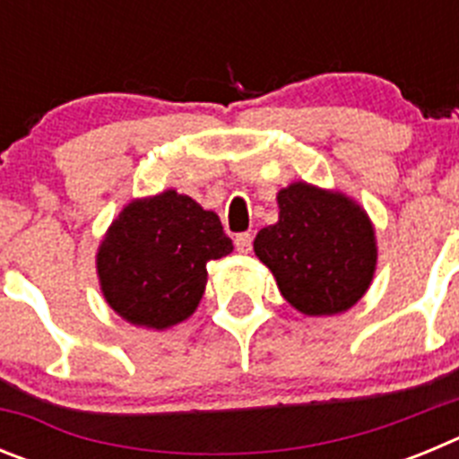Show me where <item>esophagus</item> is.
<instances>
[{
    "label": "esophagus",
    "mask_w": 459,
    "mask_h": 459,
    "mask_svg": "<svg viewBox=\"0 0 459 459\" xmlns=\"http://www.w3.org/2000/svg\"><path fill=\"white\" fill-rule=\"evenodd\" d=\"M234 246H237L238 253H250V248H253V234H237V237H234Z\"/></svg>",
    "instance_id": "34e87169"
}]
</instances>
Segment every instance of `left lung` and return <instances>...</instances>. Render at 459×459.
<instances>
[{
  "mask_svg": "<svg viewBox=\"0 0 459 459\" xmlns=\"http://www.w3.org/2000/svg\"><path fill=\"white\" fill-rule=\"evenodd\" d=\"M278 222L259 230L255 255L285 301L307 317L340 315L370 290L377 237L368 211L342 190L294 181L278 195Z\"/></svg>",
  "mask_w": 459,
  "mask_h": 459,
  "instance_id": "left-lung-1",
  "label": "left lung"
}]
</instances>
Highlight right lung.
<instances>
[{
    "instance_id": "add662e5",
    "label": "right lung",
    "mask_w": 459,
    "mask_h": 459,
    "mask_svg": "<svg viewBox=\"0 0 459 459\" xmlns=\"http://www.w3.org/2000/svg\"><path fill=\"white\" fill-rule=\"evenodd\" d=\"M234 250L221 218L174 188L135 197L96 250L105 303L133 326L165 331L188 319L206 287V264Z\"/></svg>"
}]
</instances>
